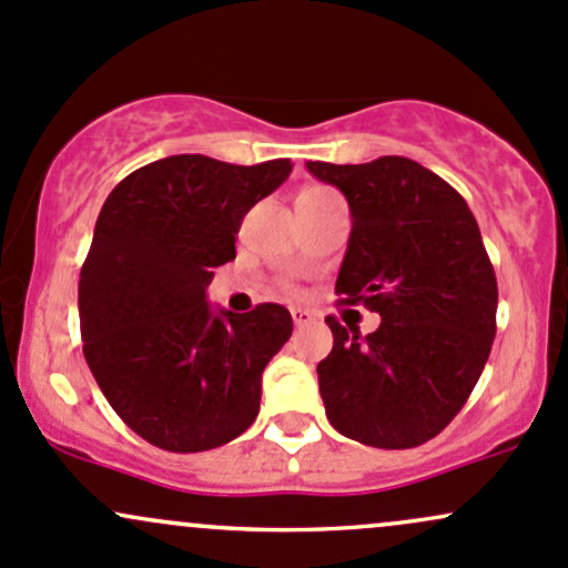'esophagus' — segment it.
<instances>
[{
  "label": "esophagus",
  "mask_w": 568,
  "mask_h": 568,
  "mask_svg": "<svg viewBox=\"0 0 568 568\" xmlns=\"http://www.w3.org/2000/svg\"><path fill=\"white\" fill-rule=\"evenodd\" d=\"M292 322H295V327H306L314 322V314L308 308H292Z\"/></svg>",
  "instance_id": "34e87169"
}]
</instances>
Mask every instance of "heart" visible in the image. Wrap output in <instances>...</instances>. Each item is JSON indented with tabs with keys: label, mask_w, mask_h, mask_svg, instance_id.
Masks as SVG:
<instances>
[{
	"label": "heart",
	"mask_w": 568,
	"mask_h": 568,
	"mask_svg": "<svg viewBox=\"0 0 568 568\" xmlns=\"http://www.w3.org/2000/svg\"><path fill=\"white\" fill-rule=\"evenodd\" d=\"M297 200H303V203H327V200H338V194L331 186H306L297 194Z\"/></svg>",
	"instance_id": "heart-1"
}]
</instances>
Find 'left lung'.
<instances>
[{
  "mask_svg": "<svg viewBox=\"0 0 568 568\" xmlns=\"http://www.w3.org/2000/svg\"><path fill=\"white\" fill-rule=\"evenodd\" d=\"M306 168L352 211L341 303L382 316L368 335L325 320L333 352L316 374L327 419L368 447H419L466 404L496 338L498 284L477 219L447 181L406 156Z\"/></svg>",
  "mask_w": 568,
  "mask_h": 568,
  "instance_id": "obj_1",
  "label": "left lung"
}]
</instances>
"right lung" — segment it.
<instances>
[{"label":"right lung","instance_id":"add662e5","mask_svg":"<svg viewBox=\"0 0 568 568\" xmlns=\"http://www.w3.org/2000/svg\"><path fill=\"white\" fill-rule=\"evenodd\" d=\"M290 173V160L168 156L126 175L97 216L78 282L83 355L113 412L154 447L203 453L257 419L290 311H213L205 290L235 260L243 216Z\"/></svg>","mask_w":568,"mask_h":568}]
</instances>
